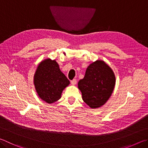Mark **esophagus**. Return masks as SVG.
Returning <instances> with one entry per match:
<instances>
[{
	"label": "esophagus",
	"mask_w": 148,
	"mask_h": 148,
	"mask_svg": "<svg viewBox=\"0 0 148 148\" xmlns=\"http://www.w3.org/2000/svg\"><path fill=\"white\" fill-rule=\"evenodd\" d=\"M71 84H72V85H76V83H77V81H76V79H72V80H71Z\"/></svg>",
	"instance_id": "34e87169"
}]
</instances>
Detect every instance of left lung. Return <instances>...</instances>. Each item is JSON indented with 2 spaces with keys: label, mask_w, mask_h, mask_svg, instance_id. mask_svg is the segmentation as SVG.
Here are the masks:
<instances>
[{
  "label": "left lung",
  "mask_w": 148,
  "mask_h": 148,
  "mask_svg": "<svg viewBox=\"0 0 148 148\" xmlns=\"http://www.w3.org/2000/svg\"><path fill=\"white\" fill-rule=\"evenodd\" d=\"M116 78L112 70L103 61L97 60L86 70L85 76L77 85L82 99L91 109L100 107L111 97Z\"/></svg>",
  "instance_id": "left-lung-1"
}]
</instances>
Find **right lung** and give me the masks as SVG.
<instances>
[{
  "instance_id": "1",
  "label": "right lung",
  "mask_w": 148,
  "mask_h": 148,
  "mask_svg": "<svg viewBox=\"0 0 148 148\" xmlns=\"http://www.w3.org/2000/svg\"><path fill=\"white\" fill-rule=\"evenodd\" d=\"M34 83L39 97L48 103H52L61 98V93L70 81L61 71L56 60L48 58L39 64Z\"/></svg>"
}]
</instances>
